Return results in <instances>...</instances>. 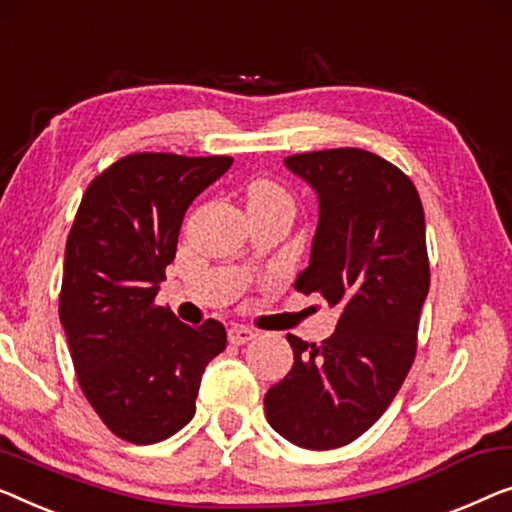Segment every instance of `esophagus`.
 Listing matches in <instances>:
<instances>
[{"instance_id": "1", "label": "esophagus", "mask_w": 512, "mask_h": 512, "mask_svg": "<svg viewBox=\"0 0 512 512\" xmlns=\"http://www.w3.org/2000/svg\"><path fill=\"white\" fill-rule=\"evenodd\" d=\"M254 337H256L254 332H251L249 328H242V325H233V328L228 330V342L235 344V346L247 344V342H251V339H254Z\"/></svg>"}]
</instances>
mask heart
<instances>
[{"label": "heart", "instance_id": "1", "mask_svg": "<svg viewBox=\"0 0 512 512\" xmlns=\"http://www.w3.org/2000/svg\"><path fill=\"white\" fill-rule=\"evenodd\" d=\"M247 205L249 207H291L293 210V198L277 182L256 180L247 191Z\"/></svg>", "mask_w": 512, "mask_h": 512}]
</instances>
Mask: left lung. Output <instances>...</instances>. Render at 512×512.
<instances>
[{
    "label": "left lung",
    "mask_w": 512,
    "mask_h": 512,
    "mask_svg": "<svg viewBox=\"0 0 512 512\" xmlns=\"http://www.w3.org/2000/svg\"><path fill=\"white\" fill-rule=\"evenodd\" d=\"M318 194L311 258L295 288L342 311L321 344L286 335L293 367L265 392L284 439L332 450L365 434L402 388L416 358L429 291L425 212L416 184L358 147L286 157Z\"/></svg>",
    "instance_id": "8db88e82"
}]
</instances>
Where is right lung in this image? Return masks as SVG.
I'll list each match as a JSON object with an SVG mask.
<instances>
[{"label":"right lung","mask_w":512,"mask_h":512,"mask_svg":"<svg viewBox=\"0 0 512 512\" xmlns=\"http://www.w3.org/2000/svg\"><path fill=\"white\" fill-rule=\"evenodd\" d=\"M231 157L129 154L96 175L66 238L59 321L80 390L110 432L147 446L196 413L207 362L226 348L224 325L177 321L154 305L182 219Z\"/></svg>","instance_id":"add662e5"}]
</instances>
